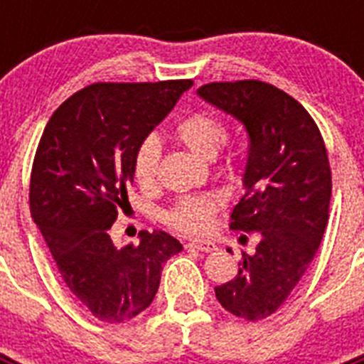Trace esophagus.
I'll return each instance as SVG.
<instances>
[{"instance_id": "obj_1", "label": "esophagus", "mask_w": 364, "mask_h": 364, "mask_svg": "<svg viewBox=\"0 0 364 364\" xmlns=\"http://www.w3.org/2000/svg\"><path fill=\"white\" fill-rule=\"evenodd\" d=\"M189 247H195L198 252H205V253H211L217 250V244L211 242V240H202V239H195V240H189L188 244Z\"/></svg>"}]
</instances>
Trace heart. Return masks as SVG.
I'll return each mask as SVG.
<instances>
[{
    "label": "heart",
    "instance_id": "b5f03b06",
    "mask_svg": "<svg viewBox=\"0 0 364 364\" xmlns=\"http://www.w3.org/2000/svg\"><path fill=\"white\" fill-rule=\"evenodd\" d=\"M176 138L191 153L204 160H211L220 149L226 127L222 120L211 112H193L180 122L175 129ZM162 146L156 136H146L138 144L133 156L134 178L144 188H151L159 176ZM218 200L210 195L186 197L167 213V222L186 233H204L213 224Z\"/></svg>",
    "mask_w": 364,
    "mask_h": 364
}]
</instances>
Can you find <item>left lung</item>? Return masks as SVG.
I'll use <instances>...</instances> for the list:
<instances>
[{
    "instance_id": "obj_1",
    "label": "left lung",
    "mask_w": 364,
    "mask_h": 364,
    "mask_svg": "<svg viewBox=\"0 0 364 364\" xmlns=\"http://www.w3.org/2000/svg\"><path fill=\"white\" fill-rule=\"evenodd\" d=\"M197 95L246 129V195L230 228L260 237L255 253L242 255L237 277L215 295L237 317L264 319L290 297L323 240L332 197L326 147L306 109L269 83H208Z\"/></svg>"
}]
</instances>
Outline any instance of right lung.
Here are the masks:
<instances>
[{
    "instance_id": "add662e5",
    "label": "right lung",
    "mask_w": 364,
    "mask_h": 364,
    "mask_svg": "<svg viewBox=\"0 0 364 364\" xmlns=\"http://www.w3.org/2000/svg\"><path fill=\"white\" fill-rule=\"evenodd\" d=\"M191 80L95 83L65 100L41 134L31 175V215L73 297L104 323L142 314L164 262L182 252L166 231L118 246L112 222L133 184L138 144L173 111Z\"/></svg>"
}]
</instances>
